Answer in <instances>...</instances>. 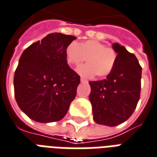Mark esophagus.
<instances>
[{
	"label": "esophagus",
	"mask_w": 157,
	"mask_h": 157,
	"mask_svg": "<svg viewBox=\"0 0 157 157\" xmlns=\"http://www.w3.org/2000/svg\"><path fill=\"white\" fill-rule=\"evenodd\" d=\"M81 82H87L85 78H83V77H81Z\"/></svg>",
	"instance_id": "34e87169"
}]
</instances>
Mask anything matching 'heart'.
<instances>
[{
  "label": "heart",
  "mask_w": 157,
  "mask_h": 157,
  "mask_svg": "<svg viewBox=\"0 0 157 157\" xmlns=\"http://www.w3.org/2000/svg\"><path fill=\"white\" fill-rule=\"evenodd\" d=\"M68 63L78 67L86 59L87 64L77 69L82 76L103 78L109 76L117 62L116 50L96 40H88L79 44L71 42L65 50Z\"/></svg>",
  "instance_id": "obj_1"
}]
</instances>
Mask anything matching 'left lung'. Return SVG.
I'll return each mask as SVG.
<instances>
[{"label":"left lung","instance_id":"8db88e82","mask_svg":"<svg viewBox=\"0 0 157 157\" xmlns=\"http://www.w3.org/2000/svg\"><path fill=\"white\" fill-rule=\"evenodd\" d=\"M113 48L118 57L112 72L106 79L89 82L94 122L110 127L124 123L134 112L142 78V67L135 55L118 44H113Z\"/></svg>","mask_w":157,"mask_h":157}]
</instances>
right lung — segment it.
<instances>
[{
  "label": "right lung",
  "mask_w": 157,
  "mask_h": 157,
  "mask_svg": "<svg viewBox=\"0 0 157 157\" xmlns=\"http://www.w3.org/2000/svg\"><path fill=\"white\" fill-rule=\"evenodd\" d=\"M76 39L49 33L23 52L14 76L15 97L20 109L34 121H59L76 97L80 76L68 66L65 52Z\"/></svg>",
  "instance_id": "right-lung-1"
}]
</instances>
